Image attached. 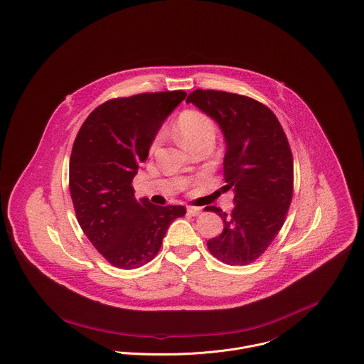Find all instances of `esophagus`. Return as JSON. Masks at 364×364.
Masks as SVG:
<instances>
[{
	"label": "esophagus",
	"instance_id": "obj_1",
	"mask_svg": "<svg viewBox=\"0 0 364 364\" xmlns=\"http://www.w3.org/2000/svg\"><path fill=\"white\" fill-rule=\"evenodd\" d=\"M201 211H203L201 207H196V205H188V207H187V213H188L190 215H193V217L200 215Z\"/></svg>",
	"mask_w": 364,
	"mask_h": 364
}]
</instances>
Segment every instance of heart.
Listing matches in <instances>:
<instances>
[{"label": "heart", "mask_w": 364, "mask_h": 364, "mask_svg": "<svg viewBox=\"0 0 364 364\" xmlns=\"http://www.w3.org/2000/svg\"><path fill=\"white\" fill-rule=\"evenodd\" d=\"M176 130L180 140L187 147H194L201 143L213 144L217 134L215 122L210 114L198 109L183 110L176 122ZM161 140V133H157L150 144V151H153Z\"/></svg>", "instance_id": "obj_1"}]
</instances>
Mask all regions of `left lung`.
<instances>
[{
  "label": "left lung",
  "instance_id": "left-lung-1",
  "mask_svg": "<svg viewBox=\"0 0 364 364\" xmlns=\"http://www.w3.org/2000/svg\"><path fill=\"white\" fill-rule=\"evenodd\" d=\"M187 102L220 124L227 141L223 190L235 193L232 213L205 208L224 221V231L207 247L227 265H248L268 250L287 220L294 196L288 137L274 112L252 97L196 89Z\"/></svg>",
  "mask_w": 364,
  "mask_h": 364
}]
</instances>
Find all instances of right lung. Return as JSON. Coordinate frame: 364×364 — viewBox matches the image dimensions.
Masks as SVG:
<instances>
[{
  "instance_id": "add662e5",
  "label": "right lung",
  "mask_w": 364,
  "mask_h": 364,
  "mask_svg": "<svg viewBox=\"0 0 364 364\" xmlns=\"http://www.w3.org/2000/svg\"><path fill=\"white\" fill-rule=\"evenodd\" d=\"M184 90L139 93L99 105L83 122L69 160V191L77 223L113 267L134 269L160 251L183 205L137 201L132 186L151 140Z\"/></svg>"
}]
</instances>
